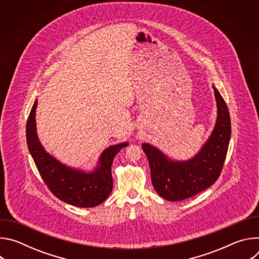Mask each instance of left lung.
<instances>
[{
    "label": "left lung",
    "instance_id": "8db88e82",
    "mask_svg": "<svg viewBox=\"0 0 259 259\" xmlns=\"http://www.w3.org/2000/svg\"><path fill=\"white\" fill-rule=\"evenodd\" d=\"M216 100V122L208 139L196 155L175 160L147 142L142 150L149 160L152 182L158 195L171 202L191 198L217 180L227 157L231 139V117L226 101L212 85Z\"/></svg>",
    "mask_w": 259,
    "mask_h": 259
}]
</instances>
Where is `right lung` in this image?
Instances as JSON below:
<instances>
[{
  "mask_svg": "<svg viewBox=\"0 0 259 259\" xmlns=\"http://www.w3.org/2000/svg\"><path fill=\"white\" fill-rule=\"evenodd\" d=\"M38 99H34L26 123L28 151L40 175L52 194L59 200L82 208L103 203L113 191L112 165L116 155L128 141L109 145L100 154L91 170H83L63 164L49 154L41 143L35 123Z\"/></svg>",
  "mask_w": 259,
  "mask_h": 259,
  "instance_id": "1",
  "label": "right lung"
}]
</instances>
